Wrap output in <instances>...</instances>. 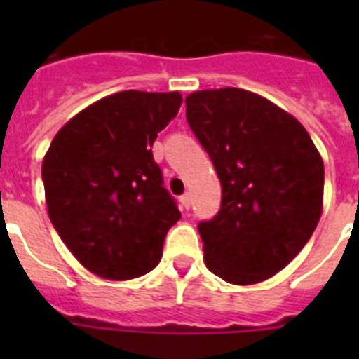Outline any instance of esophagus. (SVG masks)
I'll list each match as a JSON object with an SVG mask.
<instances>
[{
	"mask_svg": "<svg viewBox=\"0 0 359 359\" xmlns=\"http://www.w3.org/2000/svg\"><path fill=\"white\" fill-rule=\"evenodd\" d=\"M180 207L184 208V210H190V207H191V196H190V194H184V196L180 197Z\"/></svg>",
	"mask_w": 359,
	"mask_h": 359,
	"instance_id": "34e87169",
	"label": "esophagus"
}]
</instances>
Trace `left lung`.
<instances>
[{
    "label": "left lung",
    "instance_id": "obj_1",
    "mask_svg": "<svg viewBox=\"0 0 359 359\" xmlns=\"http://www.w3.org/2000/svg\"><path fill=\"white\" fill-rule=\"evenodd\" d=\"M186 119L222 182L219 212L197 227L205 264L233 285L270 279L320 219V152L289 111L238 87L194 91Z\"/></svg>",
    "mask_w": 359,
    "mask_h": 359
}]
</instances>
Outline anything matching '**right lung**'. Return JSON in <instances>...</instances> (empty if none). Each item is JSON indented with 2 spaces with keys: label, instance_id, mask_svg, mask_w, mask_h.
Returning <instances> with one entry per match:
<instances>
[{
  "label": "right lung",
  "instance_id": "add662e5",
  "mask_svg": "<svg viewBox=\"0 0 359 359\" xmlns=\"http://www.w3.org/2000/svg\"><path fill=\"white\" fill-rule=\"evenodd\" d=\"M179 91H121L59 130L42 160L48 216L81 266L111 281L151 272L180 212L151 147L179 114Z\"/></svg>",
  "mask_w": 359,
  "mask_h": 359
}]
</instances>
